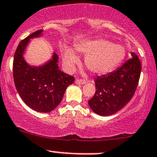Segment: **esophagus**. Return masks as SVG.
Wrapping results in <instances>:
<instances>
[{
  "label": "esophagus",
  "instance_id": "esophagus-1",
  "mask_svg": "<svg viewBox=\"0 0 157 157\" xmlns=\"http://www.w3.org/2000/svg\"><path fill=\"white\" fill-rule=\"evenodd\" d=\"M76 83L77 84H85L86 83V81L85 80H82V79H77L76 80Z\"/></svg>",
  "mask_w": 157,
  "mask_h": 157
}]
</instances>
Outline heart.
I'll list each match as a JSON object with an SVG mask.
<instances>
[{
	"label": "heart",
	"instance_id": "1",
	"mask_svg": "<svg viewBox=\"0 0 157 157\" xmlns=\"http://www.w3.org/2000/svg\"><path fill=\"white\" fill-rule=\"evenodd\" d=\"M76 50L86 54V65L91 71L98 75H104L113 71L125 57L124 48L106 39L82 42L76 45ZM77 61L78 58L71 50L65 51L63 62L67 70H73Z\"/></svg>",
	"mask_w": 157,
	"mask_h": 157
}]
</instances>
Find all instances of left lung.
Listing matches in <instances>:
<instances>
[{
    "mask_svg": "<svg viewBox=\"0 0 157 157\" xmlns=\"http://www.w3.org/2000/svg\"><path fill=\"white\" fill-rule=\"evenodd\" d=\"M113 72L98 76L94 80L96 91L89 101L96 114L107 116L121 109L135 94L140 78L142 65L137 55Z\"/></svg>",
    "mask_w": 157,
    "mask_h": 157,
    "instance_id": "left-lung-1",
    "label": "left lung"
}]
</instances>
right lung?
Listing matches in <instances>:
<instances>
[{"label": "right lung", "mask_w": 157, "mask_h": 157, "mask_svg": "<svg viewBox=\"0 0 157 157\" xmlns=\"http://www.w3.org/2000/svg\"><path fill=\"white\" fill-rule=\"evenodd\" d=\"M42 30L29 35L18 44L13 59V79L17 92L29 107L39 113H49L61 102L65 90L75 81L73 76L58 67V55L41 67L30 66L23 53L30 39L41 36Z\"/></svg>", "instance_id": "right-lung-1"}]
</instances>
